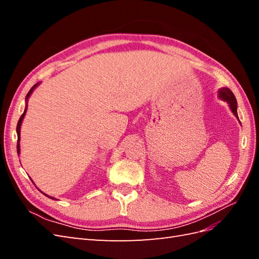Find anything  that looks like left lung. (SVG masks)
<instances>
[{
	"label": "left lung",
	"mask_w": 259,
	"mask_h": 259,
	"mask_svg": "<svg viewBox=\"0 0 259 259\" xmlns=\"http://www.w3.org/2000/svg\"><path fill=\"white\" fill-rule=\"evenodd\" d=\"M219 97H221L224 100H226L227 103L229 104L231 111L233 112L234 115L238 117V112H237V106H238V104H237L236 96L233 95V93L229 89L224 88V89H222L221 91H219ZM238 119H239V117H238Z\"/></svg>",
	"instance_id": "obj_1"
}]
</instances>
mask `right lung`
<instances>
[{
	"mask_svg": "<svg viewBox=\"0 0 259 259\" xmlns=\"http://www.w3.org/2000/svg\"><path fill=\"white\" fill-rule=\"evenodd\" d=\"M37 86V83L35 84V85H33L32 88H31V90L29 91V93L27 94V96H26V99H28L29 98V96L31 95V93H32V91L36 88ZM26 111H27V107H26V109H25V111H23V113L21 114V116H20V119H19V121H18V123H17V128H16V131H17V135H18V140H17V152L19 153L20 152V147H19V140H20V126H21V122H22V120H23V117H25V114H26ZM46 195V194H45ZM49 197V195H48ZM50 199H53V200H55L54 198H52V197H49Z\"/></svg>",
	"mask_w": 259,
	"mask_h": 259,
	"instance_id": "add662e5",
	"label": "right lung"
}]
</instances>
